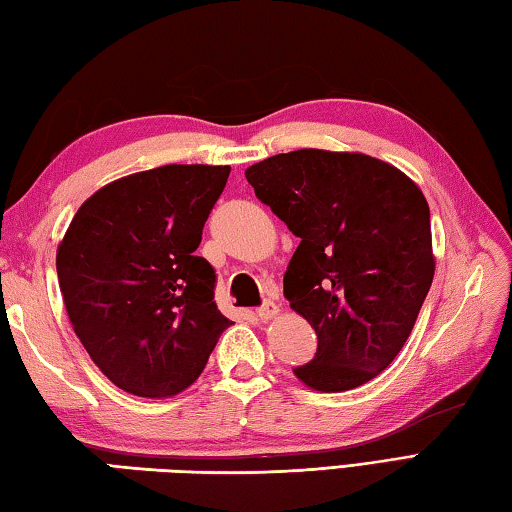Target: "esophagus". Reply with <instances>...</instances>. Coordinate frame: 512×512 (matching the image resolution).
<instances>
[{
	"instance_id": "obj_1",
	"label": "esophagus",
	"mask_w": 512,
	"mask_h": 512,
	"mask_svg": "<svg viewBox=\"0 0 512 512\" xmlns=\"http://www.w3.org/2000/svg\"><path fill=\"white\" fill-rule=\"evenodd\" d=\"M277 313H280V309H277V304L271 302V300H266V302L257 309V315H259V318H262V320H271V318H275Z\"/></svg>"
}]
</instances>
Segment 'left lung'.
I'll list each match as a JSON object with an SVG mask.
<instances>
[{
	"label": "left lung",
	"instance_id": "left-lung-1",
	"mask_svg": "<svg viewBox=\"0 0 512 512\" xmlns=\"http://www.w3.org/2000/svg\"><path fill=\"white\" fill-rule=\"evenodd\" d=\"M300 246L284 297L318 351L293 374L315 392L365 385L410 338L432 286L430 208L398 167L358 152L295 150L246 170Z\"/></svg>",
	"mask_w": 512,
	"mask_h": 512
}]
</instances>
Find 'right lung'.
<instances>
[{
    "instance_id": "obj_1",
    "label": "right lung",
    "mask_w": 512,
    "mask_h": 512,
    "mask_svg": "<svg viewBox=\"0 0 512 512\" xmlns=\"http://www.w3.org/2000/svg\"><path fill=\"white\" fill-rule=\"evenodd\" d=\"M228 165H163L123 176L82 203L58 246L73 331L127 394L167 398L201 376L230 320L215 268L194 255Z\"/></svg>"
}]
</instances>
